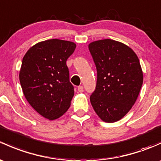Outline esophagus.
I'll use <instances>...</instances> for the list:
<instances>
[{"label": "esophagus", "instance_id": "esophagus-1", "mask_svg": "<svg viewBox=\"0 0 161 161\" xmlns=\"http://www.w3.org/2000/svg\"><path fill=\"white\" fill-rule=\"evenodd\" d=\"M78 92H83V86H79V87H78Z\"/></svg>", "mask_w": 161, "mask_h": 161}]
</instances>
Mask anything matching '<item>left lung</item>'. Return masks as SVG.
<instances>
[{
    "mask_svg": "<svg viewBox=\"0 0 161 161\" xmlns=\"http://www.w3.org/2000/svg\"><path fill=\"white\" fill-rule=\"evenodd\" d=\"M89 49L97 69L91 104L103 121L114 123L126 116L137 99L143 81L140 61L132 48L115 40L92 42Z\"/></svg>",
    "mask_w": 161,
    "mask_h": 161,
    "instance_id": "1",
    "label": "left lung"
}]
</instances>
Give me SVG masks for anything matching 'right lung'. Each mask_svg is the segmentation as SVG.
Wrapping results in <instances>:
<instances>
[{"label":"right lung","instance_id":"right-lung-1","mask_svg":"<svg viewBox=\"0 0 161 161\" xmlns=\"http://www.w3.org/2000/svg\"><path fill=\"white\" fill-rule=\"evenodd\" d=\"M76 45L49 39L31 47L24 56L19 79L27 101L43 117L54 120L69 109L74 96L66 65Z\"/></svg>","mask_w":161,"mask_h":161}]
</instances>
